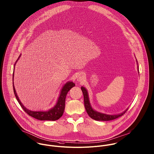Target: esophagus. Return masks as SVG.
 <instances>
[{
	"mask_svg": "<svg viewBox=\"0 0 154 154\" xmlns=\"http://www.w3.org/2000/svg\"><path fill=\"white\" fill-rule=\"evenodd\" d=\"M77 81H79V82H82L83 80H84V77H83V75L82 74H79L78 75L77 77Z\"/></svg>",
	"mask_w": 154,
	"mask_h": 154,
	"instance_id": "34e87169",
	"label": "esophagus"
}]
</instances>
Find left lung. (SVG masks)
Masks as SVG:
<instances>
[{"label":"left lung","instance_id":"1","mask_svg":"<svg viewBox=\"0 0 154 154\" xmlns=\"http://www.w3.org/2000/svg\"><path fill=\"white\" fill-rule=\"evenodd\" d=\"M136 62L137 60H136ZM137 71L139 73V66L137 65ZM81 89L83 93V96H84V102H85V109L86 110V112L88 113V114L89 116V117L91 118H92V119H94V120H97V121H110V120H112L114 119H116L121 116H122L124 115L125 112L128 110V108L126 109L124 112H122L120 114H117V115H108V114H105L103 113H101V112H99L96 111L95 110H94L91 105L90 101H89V95H88V91L86 90V89L84 87H82Z\"/></svg>","mask_w":154,"mask_h":154}]
</instances>
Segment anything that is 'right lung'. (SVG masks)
I'll use <instances>...</instances> for the list:
<instances>
[{"instance_id":"right-lung-1","label":"right lung","mask_w":154,"mask_h":154,"mask_svg":"<svg viewBox=\"0 0 154 154\" xmlns=\"http://www.w3.org/2000/svg\"><path fill=\"white\" fill-rule=\"evenodd\" d=\"M21 55L19 56L18 60L16 61L15 65H14V68L15 65L20 58ZM14 71L13 72V76H12V80H13V89H14V92L15 94V96L21 105V108L24 109V111L29 114L30 116L32 117L39 120H49V121H55L58 120L60 118H61L63 113L64 109H65V98L67 94V93L68 91L74 86H75V84L72 82H68L65 85L63 86L62 89L60 93V95L58 97V101L56 103V105L51 109H49L48 111H32L31 110L28 109L26 108L21 103L20 100L18 98V96L17 94L16 91L15 89V87L14 85Z\"/></svg>"}]
</instances>
